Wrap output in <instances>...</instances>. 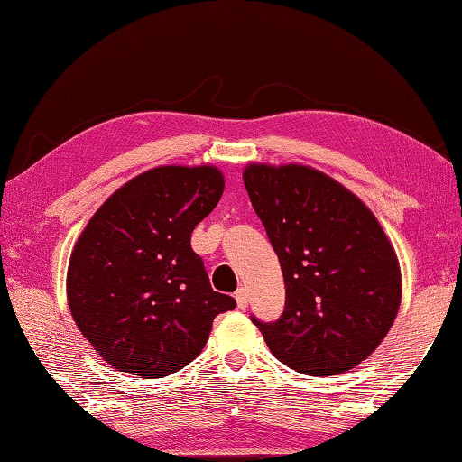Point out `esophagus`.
Returning <instances> with one entry per match:
<instances>
[{"label":"esophagus","mask_w":462,"mask_h":462,"mask_svg":"<svg viewBox=\"0 0 462 462\" xmlns=\"http://www.w3.org/2000/svg\"><path fill=\"white\" fill-rule=\"evenodd\" d=\"M236 300H237V304H239V309H247V304H249V292H247V288H239L237 292H236Z\"/></svg>","instance_id":"esophagus-1"}]
</instances>
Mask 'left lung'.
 Returning a JSON list of instances; mask_svg holds the SVG:
<instances>
[{
	"mask_svg": "<svg viewBox=\"0 0 462 462\" xmlns=\"http://www.w3.org/2000/svg\"><path fill=\"white\" fill-rule=\"evenodd\" d=\"M244 182L286 284L278 320L252 322L304 375H337L377 349L400 309L398 257L374 213L306 166L245 168Z\"/></svg>",
	"mask_w": 462,
	"mask_h": 462,
	"instance_id": "left-lung-1",
	"label": "left lung"
}]
</instances>
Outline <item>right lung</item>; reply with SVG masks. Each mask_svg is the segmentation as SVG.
Wrapping results in <instances>:
<instances>
[{
    "mask_svg": "<svg viewBox=\"0 0 462 462\" xmlns=\"http://www.w3.org/2000/svg\"><path fill=\"white\" fill-rule=\"evenodd\" d=\"M225 189L213 166H160L103 202L70 255L67 292L80 333L113 367L176 374L236 298L215 292L190 236Z\"/></svg>",
    "mask_w": 462,
    "mask_h": 462,
    "instance_id": "1",
    "label": "right lung"
}]
</instances>
